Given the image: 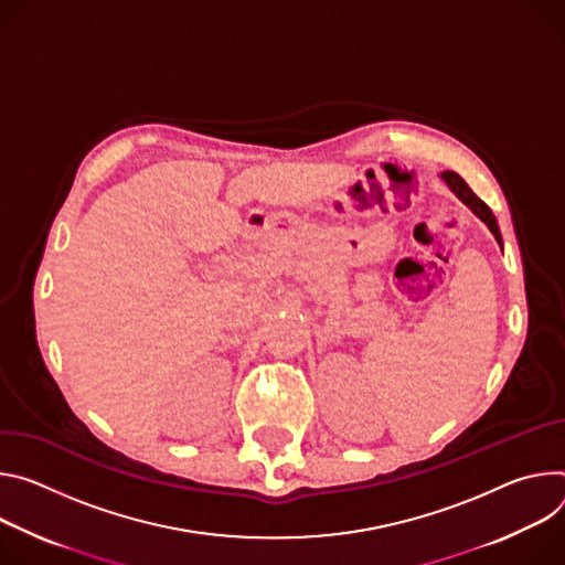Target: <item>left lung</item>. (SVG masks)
Returning a JSON list of instances; mask_svg holds the SVG:
<instances>
[{"label": "left lung", "instance_id": "obj_1", "mask_svg": "<svg viewBox=\"0 0 565 565\" xmlns=\"http://www.w3.org/2000/svg\"><path fill=\"white\" fill-rule=\"evenodd\" d=\"M440 177H443V181L451 188V193H454L467 209H471V213H473L476 217H480V220L487 224V228L493 233L495 242H498L500 246H503V237H500V228H498V222H495L491 209L471 191V188L467 185V181H465L458 172H454V170H447V172H443Z\"/></svg>", "mask_w": 565, "mask_h": 565}]
</instances>
